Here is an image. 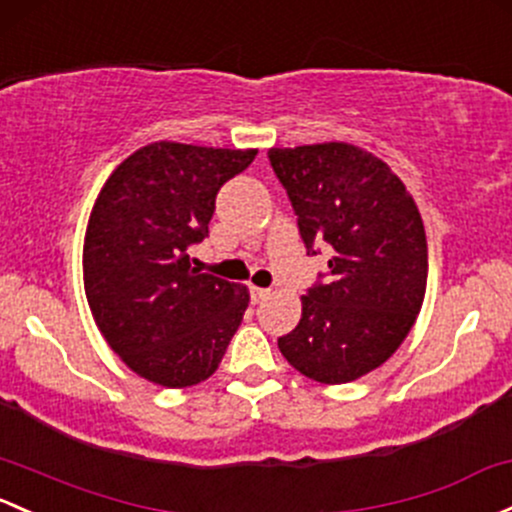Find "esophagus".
I'll return each mask as SVG.
<instances>
[{
  "label": "esophagus",
  "instance_id": "esophagus-1",
  "mask_svg": "<svg viewBox=\"0 0 512 512\" xmlns=\"http://www.w3.org/2000/svg\"><path fill=\"white\" fill-rule=\"evenodd\" d=\"M250 297L255 304H260V301H265L270 297V289H262V287H250Z\"/></svg>",
  "mask_w": 512,
  "mask_h": 512
}]
</instances>
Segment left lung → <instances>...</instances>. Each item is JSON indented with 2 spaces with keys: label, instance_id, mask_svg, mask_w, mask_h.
I'll use <instances>...</instances> for the list:
<instances>
[{
  "label": "left lung",
  "instance_id": "obj_1",
  "mask_svg": "<svg viewBox=\"0 0 512 512\" xmlns=\"http://www.w3.org/2000/svg\"><path fill=\"white\" fill-rule=\"evenodd\" d=\"M267 157L292 201L306 255L331 247L328 272L306 289L297 328L277 346L306 378L351 383L400 348L422 309L429 270L422 215L390 166L353 144L270 149Z\"/></svg>",
  "mask_w": 512,
  "mask_h": 512
}]
</instances>
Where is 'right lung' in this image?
<instances>
[{
  "instance_id": "obj_1",
  "label": "right lung",
  "mask_w": 512,
  "mask_h": 512,
  "mask_svg": "<svg viewBox=\"0 0 512 512\" xmlns=\"http://www.w3.org/2000/svg\"><path fill=\"white\" fill-rule=\"evenodd\" d=\"M257 149L154 142L102 186L83 245L85 297L110 348L164 387L211 378L247 309L245 287L191 267L220 186Z\"/></svg>"
}]
</instances>
